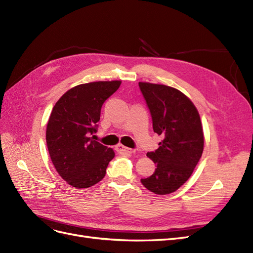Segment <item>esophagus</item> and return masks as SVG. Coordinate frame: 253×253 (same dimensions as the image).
Segmentation results:
<instances>
[{"mask_svg":"<svg viewBox=\"0 0 253 253\" xmlns=\"http://www.w3.org/2000/svg\"><path fill=\"white\" fill-rule=\"evenodd\" d=\"M116 150L119 153H124V154H132V153L134 152L133 149L126 148V147H125V145H122V144H118L117 147H116Z\"/></svg>","mask_w":253,"mask_h":253,"instance_id":"esophagus-1","label":"esophagus"}]
</instances>
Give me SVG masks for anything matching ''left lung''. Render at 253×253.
I'll return each instance as SVG.
<instances>
[{
  "label": "left lung",
  "mask_w": 253,
  "mask_h": 253,
  "mask_svg": "<svg viewBox=\"0 0 253 253\" xmlns=\"http://www.w3.org/2000/svg\"><path fill=\"white\" fill-rule=\"evenodd\" d=\"M151 113L153 129L164 139L147 156L156 165L155 172L141 178L151 192H175L192 175L204 151V133L195 105L180 90L163 84L139 82Z\"/></svg>",
  "instance_id": "8db88e82"
}]
</instances>
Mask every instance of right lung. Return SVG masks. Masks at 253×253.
I'll use <instances>...</instances> for the list:
<instances>
[{"label":"right lung","mask_w":253,"mask_h":253,"mask_svg":"<svg viewBox=\"0 0 253 253\" xmlns=\"http://www.w3.org/2000/svg\"><path fill=\"white\" fill-rule=\"evenodd\" d=\"M121 81H98L68 89L53 106L46 143L57 172L68 185L88 188L100 181L115 153L94 140L104 101Z\"/></svg>","instance_id":"1"}]
</instances>
